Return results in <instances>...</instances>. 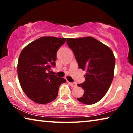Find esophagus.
Listing matches in <instances>:
<instances>
[{
    "label": "esophagus",
    "instance_id": "1",
    "mask_svg": "<svg viewBox=\"0 0 133 133\" xmlns=\"http://www.w3.org/2000/svg\"><path fill=\"white\" fill-rule=\"evenodd\" d=\"M69 84H70L71 86L72 87H76V86H77V84H76V83H71V82H69L68 83Z\"/></svg>",
    "mask_w": 133,
    "mask_h": 133
}]
</instances>
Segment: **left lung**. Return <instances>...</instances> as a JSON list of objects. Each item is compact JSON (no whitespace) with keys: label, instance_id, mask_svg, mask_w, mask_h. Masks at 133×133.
Here are the masks:
<instances>
[{"label":"left lung","instance_id":"left-lung-1","mask_svg":"<svg viewBox=\"0 0 133 133\" xmlns=\"http://www.w3.org/2000/svg\"><path fill=\"white\" fill-rule=\"evenodd\" d=\"M66 43L73 51L79 68L86 70L85 81L78 84L84 90L77 101L87 105L97 103L108 90L114 77L115 57L112 50L92 37L68 38Z\"/></svg>","mask_w":133,"mask_h":133}]
</instances>
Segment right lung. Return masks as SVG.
I'll return each mask as SVG.
<instances>
[{"label":"right lung","mask_w":133,"mask_h":133,"mask_svg":"<svg viewBox=\"0 0 133 133\" xmlns=\"http://www.w3.org/2000/svg\"><path fill=\"white\" fill-rule=\"evenodd\" d=\"M66 38L42 37L23 49L17 65L19 83L26 95L40 104L55 100L64 78L51 74V67L56 66L57 51Z\"/></svg>","instance_id":"add662e5"}]
</instances>
